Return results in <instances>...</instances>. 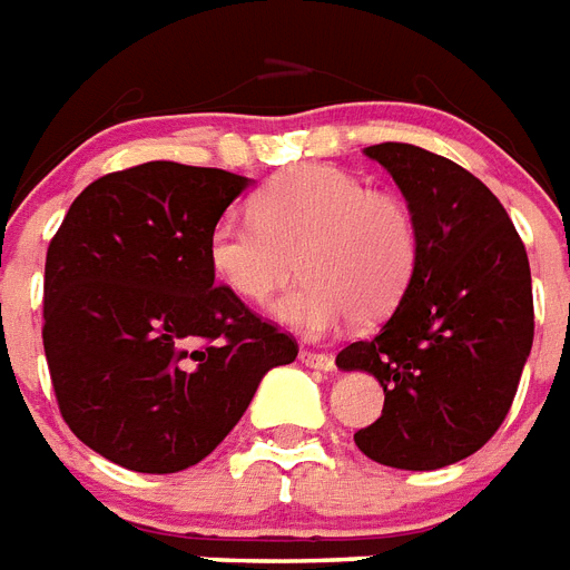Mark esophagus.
Returning <instances> with one entry per match:
<instances>
[{
  "label": "esophagus",
  "mask_w": 570,
  "mask_h": 570,
  "mask_svg": "<svg viewBox=\"0 0 570 570\" xmlns=\"http://www.w3.org/2000/svg\"><path fill=\"white\" fill-rule=\"evenodd\" d=\"M299 362L306 364V367H314V371H332L335 367V358L330 353H314V350H303Z\"/></svg>",
  "instance_id": "34e87169"
}]
</instances>
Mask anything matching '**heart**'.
<instances>
[{"label": "heart", "mask_w": 570, "mask_h": 570, "mask_svg": "<svg viewBox=\"0 0 570 570\" xmlns=\"http://www.w3.org/2000/svg\"><path fill=\"white\" fill-rule=\"evenodd\" d=\"M249 214L214 223V276L238 299L264 306L299 267L303 282L276 317L303 335H323L347 317H389L417 267L412 208L341 167L297 164L276 173L258 188Z\"/></svg>", "instance_id": "heart-1"}]
</instances>
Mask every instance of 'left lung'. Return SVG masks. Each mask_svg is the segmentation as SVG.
I'll return each instance as SVG.
<instances>
[{"label":"left lung","instance_id":"obj_1","mask_svg":"<svg viewBox=\"0 0 570 570\" xmlns=\"http://www.w3.org/2000/svg\"><path fill=\"white\" fill-rule=\"evenodd\" d=\"M417 223V267L385 326L338 353L367 371L385 406L358 430L364 456L435 471L485 444L515 400L532 347V279L521 235L473 173L412 144H376Z\"/></svg>","mask_w":570,"mask_h":570}]
</instances>
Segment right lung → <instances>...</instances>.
I'll list each match as a JSON object with an SVG mask.
<instances>
[{
  "instance_id": "add662e5",
  "label": "right lung",
  "mask_w": 570,
  "mask_h": 570,
  "mask_svg": "<svg viewBox=\"0 0 570 570\" xmlns=\"http://www.w3.org/2000/svg\"><path fill=\"white\" fill-rule=\"evenodd\" d=\"M249 179L147 161L90 181L47 249L43 350L76 439L114 465H197L297 341L214 285L208 235Z\"/></svg>"
}]
</instances>
